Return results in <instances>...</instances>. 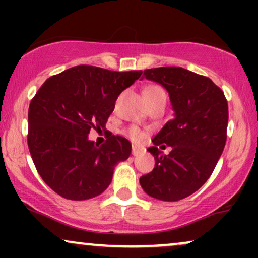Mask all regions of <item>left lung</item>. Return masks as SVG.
Segmentation results:
<instances>
[{
  "label": "left lung",
  "mask_w": 258,
  "mask_h": 258,
  "mask_svg": "<svg viewBox=\"0 0 258 258\" xmlns=\"http://www.w3.org/2000/svg\"><path fill=\"white\" fill-rule=\"evenodd\" d=\"M132 84L127 73L78 65L46 80L35 94L28 114L29 150L41 178L60 197L87 200L102 194L115 166L128 159L130 142L105 123ZM93 128L100 133L94 141L88 137Z\"/></svg>",
  "instance_id": "left-lung-1"
}]
</instances>
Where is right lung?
I'll return each instance as SVG.
<instances>
[{
  "label": "right lung",
  "instance_id": "right-lung-1",
  "mask_svg": "<svg viewBox=\"0 0 258 258\" xmlns=\"http://www.w3.org/2000/svg\"><path fill=\"white\" fill-rule=\"evenodd\" d=\"M166 88L173 119L155 136V167L139 178L148 195L177 201L197 191L214 172L227 141L226 97L209 78L178 67L144 72Z\"/></svg>",
  "mask_w": 258,
  "mask_h": 258
}]
</instances>
